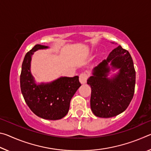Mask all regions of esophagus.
<instances>
[{"mask_svg": "<svg viewBox=\"0 0 151 151\" xmlns=\"http://www.w3.org/2000/svg\"><path fill=\"white\" fill-rule=\"evenodd\" d=\"M88 78V75L86 73H81L79 76V81L81 84H85Z\"/></svg>", "mask_w": 151, "mask_h": 151, "instance_id": "obj_1", "label": "esophagus"}]
</instances>
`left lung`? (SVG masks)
Wrapping results in <instances>:
<instances>
[{"label":"left lung","instance_id":"1","mask_svg":"<svg viewBox=\"0 0 151 151\" xmlns=\"http://www.w3.org/2000/svg\"><path fill=\"white\" fill-rule=\"evenodd\" d=\"M111 70L117 72L108 78ZM92 74L87 84L91 87V108L94 115L111 118L124 112L133 97L136 79L130 53L119 45L93 68Z\"/></svg>","mask_w":151,"mask_h":151}]
</instances>
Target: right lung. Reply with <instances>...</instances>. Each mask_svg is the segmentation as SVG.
Here are the masks:
<instances>
[{"instance_id":"obj_1","label":"right lung","mask_w":151,"mask_h":151,"mask_svg":"<svg viewBox=\"0 0 151 151\" xmlns=\"http://www.w3.org/2000/svg\"><path fill=\"white\" fill-rule=\"evenodd\" d=\"M47 46L37 45L24 58L20 76V89L30 109L40 118L59 120L68 113L71 99L81 86L78 76H60L50 83H37L30 70L32 56Z\"/></svg>"}]
</instances>
